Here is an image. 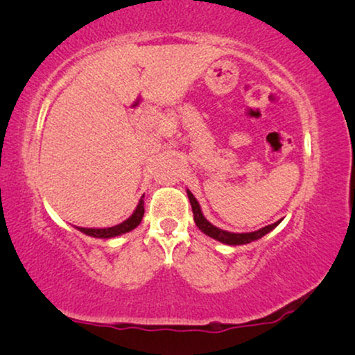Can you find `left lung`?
Here are the masks:
<instances>
[{"label":"left lung","instance_id":"1","mask_svg":"<svg viewBox=\"0 0 355 355\" xmlns=\"http://www.w3.org/2000/svg\"><path fill=\"white\" fill-rule=\"evenodd\" d=\"M187 196H189V200H191V205H192V213H193V221H196V225L198 226V230H200L203 234L213 237V239L223 242V244H227V245H242V244H250L252 241H257L260 239V237H263L265 234H268L270 231H273L276 226L279 225V221L273 223V225H268L265 227H261L259 231H254V232H230V231H223L220 227L213 226L210 221H207V218L203 216V213L200 210V205H198V202L196 200V197L192 196L191 191H187Z\"/></svg>","mask_w":355,"mask_h":355}]
</instances>
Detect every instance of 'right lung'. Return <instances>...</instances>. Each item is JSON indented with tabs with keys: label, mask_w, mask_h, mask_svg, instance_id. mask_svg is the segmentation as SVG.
Masks as SVG:
<instances>
[{
	"label": "right lung",
	"mask_w": 355,
	"mask_h": 355,
	"mask_svg": "<svg viewBox=\"0 0 355 355\" xmlns=\"http://www.w3.org/2000/svg\"><path fill=\"white\" fill-rule=\"evenodd\" d=\"M144 211H145V208H144V196H142L137 208H135V211L128 218V220L121 223V225L103 227V230H101V227L100 230H96V227H77V230H79L80 232H84V234H87V236L100 237V239H110V237L125 234V232L132 231L134 227H137L144 218Z\"/></svg>",
	"instance_id": "add662e5"
}]
</instances>
